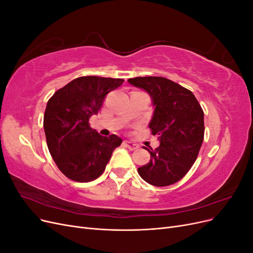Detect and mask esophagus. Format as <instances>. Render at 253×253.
I'll list each match as a JSON object with an SVG mask.
<instances>
[{
    "label": "esophagus",
    "instance_id": "obj_1",
    "mask_svg": "<svg viewBox=\"0 0 253 253\" xmlns=\"http://www.w3.org/2000/svg\"><path fill=\"white\" fill-rule=\"evenodd\" d=\"M124 143H125L126 147L128 150H131V151L137 150V149L139 148V145H138V144H136V143H134V142H131V141H125Z\"/></svg>",
    "mask_w": 253,
    "mask_h": 253
}]
</instances>
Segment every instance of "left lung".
<instances>
[{"instance_id":"8db88e82","label":"left lung","mask_w":253,"mask_h":253,"mask_svg":"<svg viewBox=\"0 0 253 253\" xmlns=\"http://www.w3.org/2000/svg\"><path fill=\"white\" fill-rule=\"evenodd\" d=\"M147 90L155 106L151 133L160 144L149 164L138 168L140 177L152 186L166 187L180 180L192 168L204 140V111L191 90L164 77H136L127 80Z\"/></svg>"}]
</instances>
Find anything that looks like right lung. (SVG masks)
I'll return each instance as SVG.
<instances>
[{
  "instance_id": "add662e5",
  "label": "right lung",
  "mask_w": 253,
  "mask_h": 253,
  "mask_svg": "<svg viewBox=\"0 0 253 253\" xmlns=\"http://www.w3.org/2000/svg\"><path fill=\"white\" fill-rule=\"evenodd\" d=\"M124 81L84 76L49 98L44 113V132L50 155L67 178L78 182L95 180L121 144L122 139L116 135H99L88 120L101 109L105 96Z\"/></svg>"
}]
</instances>
